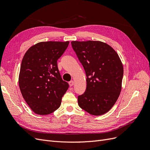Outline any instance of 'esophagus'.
I'll return each instance as SVG.
<instances>
[{"label": "esophagus", "mask_w": 150, "mask_h": 150, "mask_svg": "<svg viewBox=\"0 0 150 150\" xmlns=\"http://www.w3.org/2000/svg\"><path fill=\"white\" fill-rule=\"evenodd\" d=\"M69 86L71 87V86H72L74 85V81H69Z\"/></svg>", "instance_id": "obj_1"}]
</instances>
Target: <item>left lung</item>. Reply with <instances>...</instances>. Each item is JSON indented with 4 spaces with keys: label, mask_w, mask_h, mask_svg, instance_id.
I'll use <instances>...</instances> for the list:
<instances>
[{
    "label": "left lung",
    "mask_w": 150,
    "mask_h": 150,
    "mask_svg": "<svg viewBox=\"0 0 150 150\" xmlns=\"http://www.w3.org/2000/svg\"><path fill=\"white\" fill-rule=\"evenodd\" d=\"M71 45L87 77L78 105L91 115H103L114 106L121 90L123 66L118 54L101 41H72Z\"/></svg>",
    "instance_id": "left-lung-1"
}]
</instances>
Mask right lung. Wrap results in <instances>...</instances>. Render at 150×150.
<instances>
[{
    "instance_id": "obj_1",
    "label": "right lung",
    "mask_w": 150,
    "mask_h": 150,
    "mask_svg": "<svg viewBox=\"0 0 150 150\" xmlns=\"http://www.w3.org/2000/svg\"><path fill=\"white\" fill-rule=\"evenodd\" d=\"M69 42H41L30 47L22 59L19 77L21 92L35 113L46 115L59 108L69 88L57 61Z\"/></svg>"
}]
</instances>
